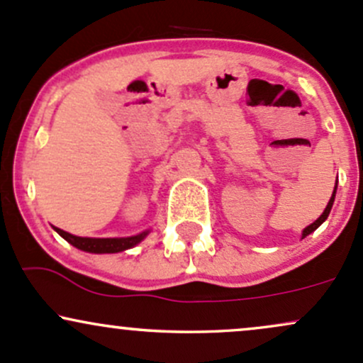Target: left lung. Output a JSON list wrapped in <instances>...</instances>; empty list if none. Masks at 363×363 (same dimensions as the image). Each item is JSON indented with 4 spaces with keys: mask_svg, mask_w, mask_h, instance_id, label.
Masks as SVG:
<instances>
[{
    "mask_svg": "<svg viewBox=\"0 0 363 363\" xmlns=\"http://www.w3.org/2000/svg\"><path fill=\"white\" fill-rule=\"evenodd\" d=\"M336 188H337V179H336V186H334V191H333V196H330V200H329V203H328V206H325V210H324V212H322L320 217H318L317 220L313 222V224H310L308 227H305L303 234H301V238H306V236H308V234H312L313 230H315L317 227L320 225L322 222H324L325 218L329 217V212H330V208H333V203H334V196H336Z\"/></svg>",
    "mask_w": 363,
    "mask_h": 363,
    "instance_id": "1",
    "label": "left lung"
}]
</instances>
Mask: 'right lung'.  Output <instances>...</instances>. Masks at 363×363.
Instances as JSON below:
<instances>
[{
  "label": "right lung",
  "instance_id": "1",
  "mask_svg": "<svg viewBox=\"0 0 363 363\" xmlns=\"http://www.w3.org/2000/svg\"><path fill=\"white\" fill-rule=\"evenodd\" d=\"M55 230L63 238L65 241H69L72 246L82 250V252L87 253H118L125 252V250L134 248L138 242H141L148 236L150 230H145V233L136 234V236L130 238H81L74 236V234L65 233V230L55 227Z\"/></svg>",
  "mask_w": 363,
  "mask_h": 363
}]
</instances>
